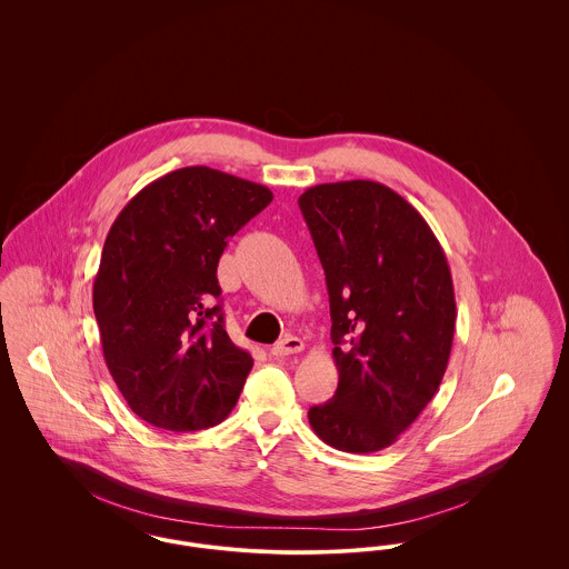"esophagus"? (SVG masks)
Masks as SVG:
<instances>
[{
	"instance_id": "1",
	"label": "esophagus",
	"mask_w": 569,
	"mask_h": 569,
	"mask_svg": "<svg viewBox=\"0 0 569 569\" xmlns=\"http://www.w3.org/2000/svg\"><path fill=\"white\" fill-rule=\"evenodd\" d=\"M305 350V343L298 339V337H286L281 339L279 343H274L271 348V356L274 358H283V356H292V353L302 352Z\"/></svg>"
}]
</instances>
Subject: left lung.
Wrapping results in <instances>:
<instances>
[{"mask_svg":"<svg viewBox=\"0 0 569 569\" xmlns=\"http://www.w3.org/2000/svg\"><path fill=\"white\" fill-rule=\"evenodd\" d=\"M298 207L326 274L339 386L309 409L341 452L392 446L433 399L457 302L446 253L406 198L376 181L309 188Z\"/></svg>","mask_w":569,"mask_h":569,"instance_id":"obj_1","label":"left lung"}]
</instances>
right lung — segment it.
Returning <instances> with one entry per match:
<instances>
[{"instance_id":"obj_1","label":"right lung","mask_w":569,"mask_h":569,"mask_svg":"<svg viewBox=\"0 0 569 569\" xmlns=\"http://www.w3.org/2000/svg\"><path fill=\"white\" fill-rule=\"evenodd\" d=\"M271 200L264 186L188 166L138 191L110 226L93 313L110 376L144 422L200 431L237 406L253 358L226 332L217 264Z\"/></svg>"}]
</instances>
